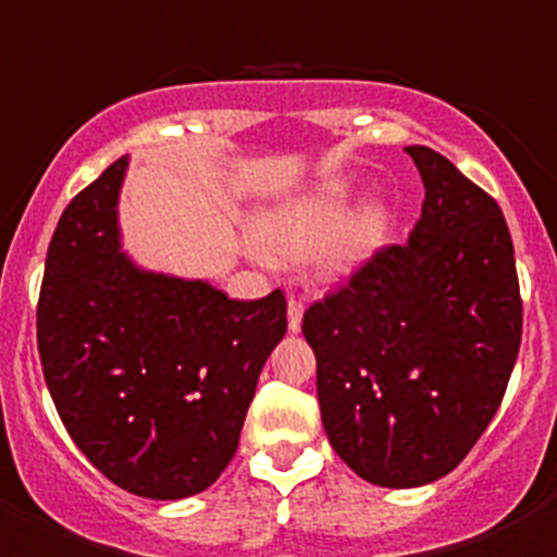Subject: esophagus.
Here are the masks:
<instances>
[{
	"label": "esophagus",
	"instance_id": "esophagus-1",
	"mask_svg": "<svg viewBox=\"0 0 557 557\" xmlns=\"http://www.w3.org/2000/svg\"><path fill=\"white\" fill-rule=\"evenodd\" d=\"M301 321H304V301H298V298H289V301H287V326H289V332H293V334L301 332Z\"/></svg>",
	"mask_w": 557,
	"mask_h": 557
}]
</instances>
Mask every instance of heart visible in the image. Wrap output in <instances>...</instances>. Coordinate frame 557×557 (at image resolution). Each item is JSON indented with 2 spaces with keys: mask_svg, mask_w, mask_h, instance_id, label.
Masks as SVG:
<instances>
[{
  "mask_svg": "<svg viewBox=\"0 0 557 557\" xmlns=\"http://www.w3.org/2000/svg\"><path fill=\"white\" fill-rule=\"evenodd\" d=\"M357 186L326 178L293 198L278 200L256 220V259L304 262L326 250V268L343 273L357 262L382 225V211L368 206L354 221Z\"/></svg>",
  "mask_w": 557,
  "mask_h": 557,
  "instance_id": "heart-1",
  "label": "heart"
}]
</instances>
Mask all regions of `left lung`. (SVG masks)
I'll list each match as a JSON object with an SVG mask.
<instances>
[{"mask_svg": "<svg viewBox=\"0 0 557 557\" xmlns=\"http://www.w3.org/2000/svg\"><path fill=\"white\" fill-rule=\"evenodd\" d=\"M405 150L426 189L410 239L379 250L301 326L329 444L382 488L460 466L499 410L521 343L502 209L441 152Z\"/></svg>", "mask_w": 557, "mask_h": 557, "instance_id": "1", "label": "left lung"}]
</instances>
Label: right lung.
<instances>
[{
    "mask_svg": "<svg viewBox=\"0 0 557 557\" xmlns=\"http://www.w3.org/2000/svg\"><path fill=\"white\" fill-rule=\"evenodd\" d=\"M125 170L122 156L58 220L38 354L63 426L97 471L127 494L186 499L234 457L287 301L282 289L234 301L203 278L139 268L116 214Z\"/></svg>",
    "mask_w": 557,
    "mask_h": 557,
    "instance_id": "right-lung-1",
    "label": "right lung"
}]
</instances>
